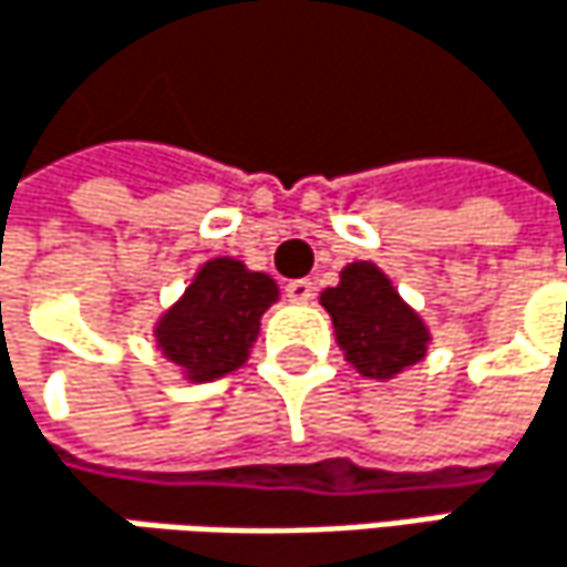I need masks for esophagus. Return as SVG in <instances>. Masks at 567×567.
<instances>
[{
  "mask_svg": "<svg viewBox=\"0 0 567 567\" xmlns=\"http://www.w3.org/2000/svg\"><path fill=\"white\" fill-rule=\"evenodd\" d=\"M311 295H315V285H311V279H291V282L285 285V298H288V301H295V305H305Z\"/></svg>",
  "mask_w": 567,
  "mask_h": 567,
  "instance_id": "1",
  "label": "esophagus"
}]
</instances>
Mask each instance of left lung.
Instances as JSON below:
<instances>
[{
  "instance_id": "1",
  "label": "left lung",
  "mask_w": 567,
  "mask_h": 567,
  "mask_svg": "<svg viewBox=\"0 0 567 567\" xmlns=\"http://www.w3.org/2000/svg\"><path fill=\"white\" fill-rule=\"evenodd\" d=\"M344 358L364 374L388 381L426 354L430 331L396 295L374 262H351L341 282L321 291Z\"/></svg>"
}]
</instances>
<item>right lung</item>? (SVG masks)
Returning <instances> with one entry per match:
<instances>
[{
	"label": "right lung",
	"mask_w": 567,
	"mask_h": 567,
	"mask_svg": "<svg viewBox=\"0 0 567 567\" xmlns=\"http://www.w3.org/2000/svg\"><path fill=\"white\" fill-rule=\"evenodd\" d=\"M279 285L223 256L209 259L183 298L157 321V348L186 371L189 381H213L236 371L259 334Z\"/></svg>",
	"instance_id": "right-lung-1"
}]
</instances>
